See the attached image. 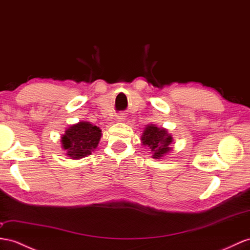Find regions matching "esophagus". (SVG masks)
Listing matches in <instances>:
<instances>
[{
	"mask_svg": "<svg viewBox=\"0 0 250 250\" xmlns=\"http://www.w3.org/2000/svg\"><path fill=\"white\" fill-rule=\"evenodd\" d=\"M125 119V114H118L116 116V120L118 121V123H123V121Z\"/></svg>",
	"mask_w": 250,
	"mask_h": 250,
	"instance_id": "34e87169",
	"label": "esophagus"
}]
</instances>
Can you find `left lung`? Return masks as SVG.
<instances>
[{"label":"left lung","mask_w":250,"mask_h":250,"mask_svg":"<svg viewBox=\"0 0 250 250\" xmlns=\"http://www.w3.org/2000/svg\"><path fill=\"white\" fill-rule=\"evenodd\" d=\"M140 140L142 145L150 149L154 159H161L172 151L170 146L173 142V137L165 127H158L152 124L146 125Z\"/></svg>","instance_id":"left-lung-1"}]
</instances>
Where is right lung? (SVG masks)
<instances>
[{"label":"right lung","instance_id":"add662e5","mask_svg":"<svg viewBox=\"0 0 250 250\" xmlns=\"http://www.w3.org/2000/svg\"><path fill=\"white\" fill-rule=\"evenodd\" d=\"M101 130L87 121H79L69 125L61 136L62 149L72 159H80L92 154L98 146Z\"/></svg>","mask_w":250,"mask_h":250}]
</instances>
